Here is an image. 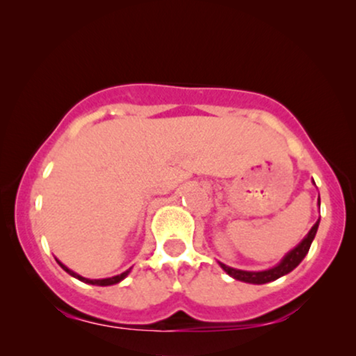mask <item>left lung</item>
<instances>
[{
	"label": "left lung",
	"instance_id": "1",
	"mask_svg": "<svg viewBox=\"0 0 356 356\" xmlns=\"http://www.w3.org/2000/svg\"><path fill=\"white\" fill-rule=\"evenodd\" d=\"M318 206H320V196H318ZM318 222H320V219H317V222L312 226V229L307 232L305 238L302 239L300 243L292 249V251H289L287 254H285V256L280 259V262L277 266L270 267V269L243 270V269H234V267L222 264V262H219V266H221V269L225 270L227 275H231V277L236 280H241V282L259 285V284L272 282V280H277L279 277H282V275L292 272L297 266L300 264L302 261H304V257L307 256V252H309V249H310V244H312L315 234H317Z\"/></svg>",
	"mask_w": 356,
	"mask_h": 356
}]
</instances>
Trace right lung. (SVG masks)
<instances>
[{"label":"right lung","instance_id":"1","mask_svg":"<svg viewBox=\"0 0 356 356\" xmlns=\"http://www.w3.org/2000/svg\"><path fill=\"white\" fill-rule=\"evenodd\" d=\"M57 261V264H59L60 267H63V269L67 272V274H71L72 277H76V279H79V280H82V282H86V284H90V285H100V287H105V285H113V284H118V282H122V280H124L127 275L130 274V269L129 270H125V272H122V274H118V275H113V277H107V279H87V277H82V275H79L77 272H74V270H71L69 269L67 266H64L63 262L59 261V259H56Z\"/></svg>","mask_w":356,"mask_h":356}]
</instances>
